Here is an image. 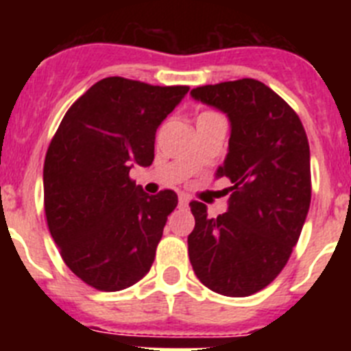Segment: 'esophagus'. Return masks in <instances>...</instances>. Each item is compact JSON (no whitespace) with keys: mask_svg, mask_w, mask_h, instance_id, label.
<instances>
[{"mask_svg":"<svg viewBox=\"0 0 351 351\" xmlns=\"http://www.w3.org/2000/svg\"><path fill=\"white\" fill-rule=\"evenodd\" d=\"M188 204H190V198L186 195H179V207H188Z\"/></svg>","mask_w":351,"mask_h":351,"instance_id":"esophagus-1","label":"esophagus"}]
</instances>
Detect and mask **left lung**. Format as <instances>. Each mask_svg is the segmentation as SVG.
I'll return each instance as SVG.
<instances>
[{"instance_id": "left-lung-1", "label": "left lung", "mask_w": 351, "mask_h": 351, "mask_svg": "<svg viewBox=\"0 0 351 351\" xmlns=\"http://www.w3.org/2000/svg\"><path fill=\"white\" fill-rule=\"evenodd\" d=\"M197 101L230 121L228 153L216 178L232 186L228 209L209 218L191 202L195 228L188 255L197 278L216 293L247 297L283 271L299 241L311 202V161L293 108L255 79L202 86Z\"/></svg>"}]
</instances>
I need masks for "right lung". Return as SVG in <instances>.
<instances>
[{
  "label": "right lung",
  "instance_id": "add662e5",
  "mask_svg": "<svg viewBox=\"0 0 351 351\" xmlns=\"http://www.w3.org/2000/svg\"><path fill=\"white\" fill-rule=\"evenodd\" d=\"M188 91L107 77L68 108L49 145V230L68 269L96 290H125L153 265L178 195H147L130 170L153 163L158 126Z\"/></svg>",
  "mask_w": 351,
  "mask_h": 351
}]
</instances>
